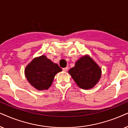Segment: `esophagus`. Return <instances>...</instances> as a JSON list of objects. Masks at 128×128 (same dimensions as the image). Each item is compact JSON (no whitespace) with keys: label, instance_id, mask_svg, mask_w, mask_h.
I'll return each mask as SVG.
<instances>
[{"label":"esophagus","instance_id":"esophagus-1","mask_svg":"<svg viewBox=\"0 0 128 128\" xmlns=\"http://www.w3.org/2000/svg\"><path fill=\"white\" fill-rule=\"evenodd\" d=\"M68 69V67L64 68H62V71H64V72H66V71H67Z\"/></svg>","mask_w":128,"mask_h":128}]
</instances>
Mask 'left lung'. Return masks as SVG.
<instances>
[{
	"instance_id": "1",
	"label": "left lung",
	"mask_w": 128,
	"mask_h": 128,
	"mask_svg": "<svg viewBox=\"0 0 128 128\" xmlns=\"http://www.w3.org/2000/svg\"><path fill=\"white\" fill-rule=\"evenodd\" d=\"M68 73L80 88L90 90L100 81L102 70L89 55H85L76 61L75 66L70 69Z\"/></svg>"
}]
</instances>
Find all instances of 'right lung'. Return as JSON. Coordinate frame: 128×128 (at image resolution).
<instances>
[{
  "label": "right lung",
  "mask_w": 128,
  "mask_h": 128,
  "mask_svg": "<svg viewBox=\"0 0 128 128\" xmlns=\"http://www.w3.org/2000/svg\"><path fill=\"white\" fill-rule=\"evenodd\" d=\"M62 69L46 56L34 58L24 69V74L30 85L38 91L48 90L52 85L54 76Z\"/></svg>",
  "instance_id": "right-lung-1"
}]
</instances>
